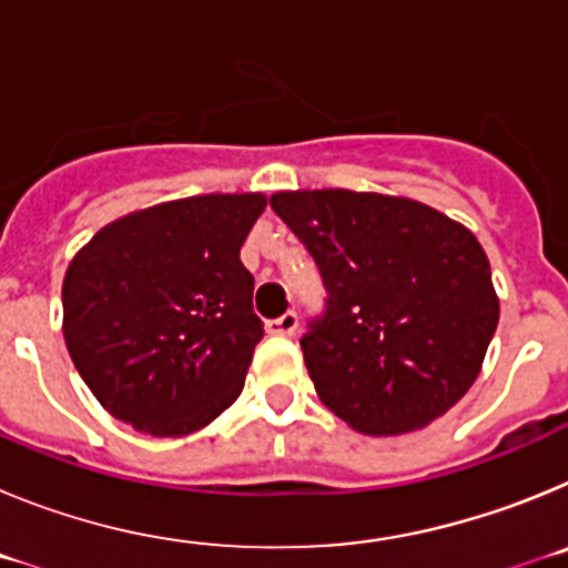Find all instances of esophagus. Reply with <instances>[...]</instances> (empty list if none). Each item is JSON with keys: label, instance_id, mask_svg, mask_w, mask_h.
Wrapping results in <instances>:
<instances>
[{"label": "esophagus", "instance_id": "1", "mask_svg": "<svg viewBox=\"0 0 568 568\" xmlns=\"http://www.w3.org/2000/svg\"><path fill=\"white\" fill-rule=\"evenodd\" d=\"M295 329H298V315L290 310V313L278 315V318L267 321V333L273 335H295Z\"/></svg>", "mask_w": 568, "mask_h": 568}]
</instances>
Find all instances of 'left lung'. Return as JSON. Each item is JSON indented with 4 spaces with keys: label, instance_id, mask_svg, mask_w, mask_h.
<instances>
[{
    "label": "left lung",
    "instance_id": "obj_1",
    "mask_svg": "<svg viewBox=\"0 0 568 568\" xmlns=\"http://www.w3.org/2000/svg\"><path fill=\"white\" fill-rule=\"evenodd\" d=\"M270 207L327 287L301 338L318 398L366 435L413 433L453 409L500 315L480 241L400 195L287 190Z\"/></svg>",
    "mask_w": 568,
    "mask_h": 568
}]
</instances>
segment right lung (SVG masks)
Masks as SVG:
<instances>
[{
    "instance_id": "right-lung-1",
    "label": "right lung",
    "mask_w": 568,
    "mask_h": 568,
    "mask_svg": "<svg viewBox=\"0 0 568 568\" xmlns=\"http://www.w3.org/2000/svg\"><path fill=\"white\" fill-rule=\"evenodd\" d=\"M264 207L261 193L190 195L115 219L73 255L64 344L113 418L179 438L239 398L264 335L239 253Z\"/></svg>"
}]
</instances>
